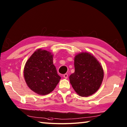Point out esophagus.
<instances>
[{"instance_id": "esophagus-1", "label": "esophagus", "mask_w": 127, "mask_h": 127, "mask_svg": "<svg viewBox=\"0 0 127 127\" xmlns=\"http://www.w3.org/2000/svg\"><path fill=\"white\" fill-rule=\"evenodd\" d=\"M63 77L65 78V79H67V78H68V74H64V75H63Z\"/></svg>"}]
</instances>
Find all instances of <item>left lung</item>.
Masks as SVG:
<instances>
[{
	"label": "left lung",
	"instance_id": "1",
	"mask_svg": "<svg viewBox=\"0 0 127 127\" xmlns=\"http://www.w3.org/2000/svg\"><path fill=\"white\" fill-rule=\"evenodd\" d=\"M75 72L70 75L72 88L81 96L92 95L98 90L104 77L99 62L91 54L82 52L75 56Z\"/></svg>",
	"mask_w": 127,
	"mask_h": 127
}]
</instances>
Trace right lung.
<instances>
[{"label":"right lung","mask_w":127,"mask_h":127,"mask_svg":"<svg viewBox=\"0 0 127 127\" xmlns=\"http://www.w3.org/2000/svg\"><path fill=\"white\" fill-rule=\"evenodd\" d=\"M24 76L29 88L40 95L53 91L61 79L53 64V55L41 49L35 51L26 62Z\"/></svg>","instance_id":"right-lung-1"}]
</instances>
